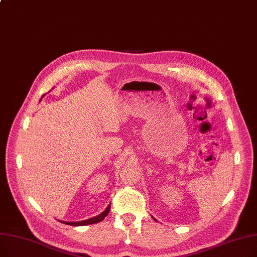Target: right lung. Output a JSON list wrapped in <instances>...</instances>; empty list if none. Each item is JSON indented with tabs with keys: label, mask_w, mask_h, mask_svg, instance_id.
I'll return each instance as SVG.
<instances>
[{
	"label": "right lung",
	"mask_w": 257,
	"mask_h": 257,
	"mask_svg": "<svg viewBox=\"0 0 257 257\" xmlns=\"http://www.w3.org/2000/svg\"><path fill=\"white\" fill-rule=\"evenodd\" d=\"M110 211V205L106 208V210L103 212L102 214H99L97 216H94L92 218H89V219H86V220H82V221H75V222H71V221H62L61 222H64V224L66 225H70V226H85V225H91V224H96V222H99L102 221L109 213Z\"/></svg>",
	"instance_id": "right-lung-1"
}]
</instances>
